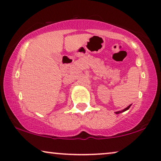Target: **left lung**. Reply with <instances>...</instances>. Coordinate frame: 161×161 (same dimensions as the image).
<instances>
[{
	"instance_id": "left-lung-1",
	"label": "left lung",
	"mask_w": 161,
	"mask_h": 161,
	"mask_svg": "<svg viewBox=\"0 0 161 161\" xmlns=\"http://www.w3.org/2000/svg\"><path fill=\"white\" fill-rule=\"evenodd\" d=\"M131 105H132V104H130V105L128 106L127 108H126L125 109H124V110H122L121 111H118V112H115V113H116V114H119V113H123V112H124V111H126V110H129L130 108V106H131Z\"/></svg>"
}]
</instances>
